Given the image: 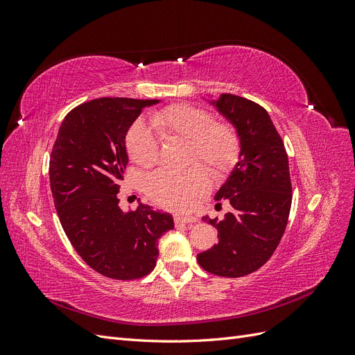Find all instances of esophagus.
I'll use <instances>...</instances> for the list:
<instances>
[{"mask_svg": "<svg viewBox=\"0 0 355 355\" xmlns=\"http://www.w3.org/2000/svg\"><path fill=\"white\" fill-rule=\"evenodd\" d=\"M194 222H197V219L192 218V216H175V223L176 225H180V223L191 225V223H194Z\"/></svg>", "mask_w": 355, "mask_h": 355, "instance_id": "esophagus-1", "label": "esophagus"}]
</instances>
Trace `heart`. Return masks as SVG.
<instances>
[{
    "instance_id": "1",
    "label": "heart",
    "mask_w": 355,
    "mask_h": 355,
    "mask_svg": "<svg viewBox=\"0 0 355 355\" xmlns=\"http://www.w3.org/2000/svg\"><path fill=\"white\" fill-rule=\"evenodd\" d=\"M149 123L161 139H182L185 164H202L214 179L227 178L237 166L241 141L235 125L227 120H213L209 111L191 103H171L149 115ZM125 149L133 163L153 167L159 157L158 137L137 121L125 135ZM210 180L201 166L184 171L157 170L145 179V192L159 206L187 211L207 194Z\"/></svg>"
}]
</instances>
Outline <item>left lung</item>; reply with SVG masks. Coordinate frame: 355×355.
I'll list each match as a JSON object with an SVG mask.
<instances>
[{
    "label": "left lung",
    "instance_id": "left-lung-1",
    "mask_svg": "<svg viewBox=\"0 0 355 355\" xmlns=\"http://www.w3.org/2000/svg\"><path fill=\"white\" fill-rule=\"evenodd\" d=\"M216 108L237 127L240 161L218 191L232 210L222 220L207 219L218 230V244L197 254L202 270L219 277H243L259 270L275 252L292 206L288 158L263 106L235 94H222Z\"/></svg>",
    "mask_w": 355,
    "mask_h": 355
}]
</instances>
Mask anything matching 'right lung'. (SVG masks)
<instances>
[{
  "mask_svg": "<svg viewBox=\"0 0 355 355\" xmlns=\"http://www.w3.org/2000/svg\"><path fill=\"white\" fill-rule=\"evenodd\" d=\"M158 101L101 98L71 110L50 154V187L62 228L81 259L114 280L151 272L170 213L139 204L123 211L116 194L125 171L127 130Z\"/></svg>",
  "mask_w": 355,
  "mask_h": 355,
  "instance_id": "obj_1",
  "label": "right lung"
}]
</instances>
